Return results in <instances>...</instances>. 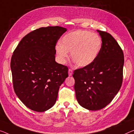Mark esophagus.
Instances as JSON below:
<instances>
[{"label": "esophagus", "instance_id": "esophagus-1", "mask_svg": "<svg viewBox=\"0 0 134 134\" xmlns=\"http://www.w3.org/2000/svg\"><path fill=\"white\" fill-rule=\"evenodd\" d=\"M73 75V70L71 69H69V75L70 76H72Z\"/></svg>", "mask_w": 134, "mask_h": 134}]
</instances>
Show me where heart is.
<instances>
[{"label": "heart", "instance_id": "b5f03b06", "mask_svg": "<svg viewBox=\"0 0 134 134\" xmlns=\"http://www.w3.org/2000/svg\"><path fill=\"white\" fill-rule=\"evenodd\" d=\"M102 40L96 33L77 29L65 34L61 43L56 46V51L63 63L71 52V57L77 66L85 67L95 61L100 52Z\"/></svg>", "mask_w": 134, "mask_h": 134}]
</instances>
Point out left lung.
Segmentation results:
<instances>
[{
    "instance_id": "1",
    "label": "left lung",
    "mask_w": 134,
    "mask_h": 134,
    "mask_svg": "<svg viewBox=\"0 0 134 134\" xmlns=\"http://www.w3.org/2000/svg\"><path fill=\"white\" fill-rule=\"evenodd\" d=\"M97 31L102 42L98 57L73 75L77 102L90 111L103 108L114 98L122 83L124 65L123 51L116 40L106 32Z\"/></svg>"
}]
</instances>
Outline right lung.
I'll return each instance as SVG.
<instances>
[{
  "instance_id": "obj_1",
  "label": "right lung",
  "mask_w": 134,
  "mask_h": 134,
  "mask_svg": "<svg viewBox=\"0 0 134 134\" xmlns=\"http://www.w3.org/2000/svg\"><path fill=\"white\" fill-rule=\"evenodd\" d=\"M67 29L40 27L25 36L11 61L14 90L24 105L44 112L55 104L59 87L68 77L67 66L55 61V46Z\"/></svg>"
}]
</instances>
